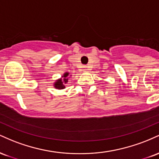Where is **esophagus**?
Masks as SVG:
<instances>
[{"label": "esophagus", "instance_id": "esophagus-1", "mask_svg": "<svg viewBox=\"0 0 159 159\" xmlns=\"http://www.w3.org/2000/svg\"><path fill=\"white\" fill-rule=\"evenodd\" d=\"M88 70H90V69H89V68H88V66H84L83 67L84 72H87V71H88Z\"/></svg>", "mask_w": 159, "mask_h": 159}]
</instances>
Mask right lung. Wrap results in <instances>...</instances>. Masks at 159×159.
Instances as JSON below:
<instances>
[{
    "mask_svg": "<svg viewBox=\"0 0 159 159\" xmlns=\"http://www.w3.org/2000/svg\"><path fill=\"white\" fill-rule=\"evenodd\" d=\"M68 76H69V72H66V73L62 76V78L61 79H58L55 83H54V87L58 90H62V89L65 88V85L68 82ZM71 76V75H70Z\"/></svg>",
    "mask_w": 159,
    "mask_h": 159,
    "instance_id": "add662e5",
    "label": "right lung"
}]
</instances>
